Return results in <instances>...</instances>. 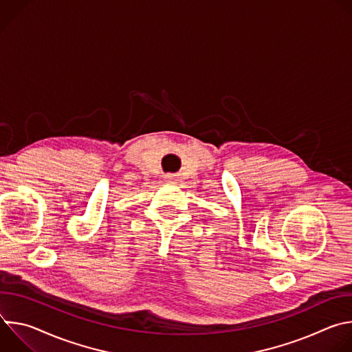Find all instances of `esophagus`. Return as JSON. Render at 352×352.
I'll list each match as a JSON object with an SVG mask.
<instances>
[{
    "instance_id": "34e87169",
    "label": "esophagus",
    "mask_w": 352,
    "mask_h": 352,
    "mask_svg": "<svg viewBox=\"0 0 352 352\" xmlns=\"http://www.w3.org/2000/svg\"><path fill=\"white\" fill-rule=\"evenodd\" d=\"M164 179H166L167 182H177V181H178V175H175V174H166V175H164Z\"/></svg>"
}]
</instances>
